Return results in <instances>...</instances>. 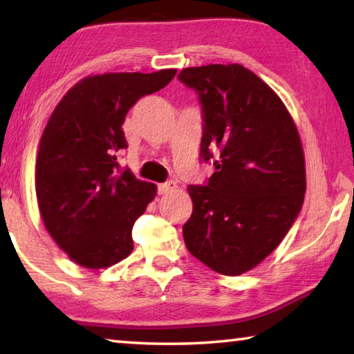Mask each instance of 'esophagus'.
I'll use <instances>...</instances> for the list:
<instances>
[{
	"mask_svg": "<svg viewBox=\"0 0 354 354\" xmlns=\"http://www.w3.org/2000/svg\"><path fill=\"white\" fill-rule=\"evenodd\" d=\"M159 194H170V192H173L176 189V183L173 181H169V183H164V184H159Z\"/></svg>",
	"mask_w": 354,
	"mask_h": 354,
	"instance_id": "obj_1",
	"label": "esophagus"
}]
</instances>
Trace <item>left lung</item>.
Returning <instances> with one entry per match:
<instances>
[{"mask_svg": "<svg viewBox=\"0 0 354 354\" xmlns=\"http://www.w3.org/2000/svg\"><path fill=\"white\" fill-rule=\"evenodd\" d=\"M178 77L200 97L201 158L218 151L207 185L187 189L185 247L214 272L237 277L278 247L303 206L301 139L278 95L241 64L190 67Z\"/></svg>", "mask_w": 354, "mask_h": 354, "instance_id": "8db88e82", "label": "left lung"}]
</instances>
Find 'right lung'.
I'll return each instance as SVG.
<instances>
[{
  "mask_svg": "<svg viewBox=\"0 0 354 354\" xmlns=\"http://www.w3.org/2000/svg\"><path fill=\"white\" fill-rule=\"evenodd\" d=\"M175 68L91 75L59 101L41 134L35 194L46 231L73 262L107 268L134 248L133 226L154 200L156 184L122 170V124L143 95L165 87Z\"/></svg>",
  "mask_w": 354,
  "mask_h": 354,
  "instance_id": "1",
  "label": "right lung"
}]
</instances>
